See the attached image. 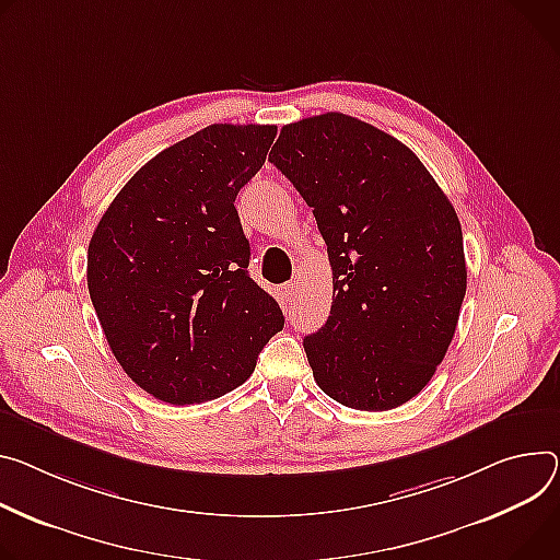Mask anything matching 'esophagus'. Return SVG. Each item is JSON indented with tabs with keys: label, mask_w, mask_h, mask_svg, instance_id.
Listing matches in <instances>:
<instances>
[{
	"label": "esophagus",
	"mask_w": 560,
	"mask_h": 560,
	"mask_svg": "<svg viewBox=\"0 0 560 560\" xmlns=\"http://www.w3.org/2000/svg\"><path fill=\"white\" fill-rule=\"evenodd\" d=\"M279 292H281V296H283V301H285V303H290V301L294 299V294L299 292V288H296V283L288 281V283H283V285L279 288Z\"/></svg>",
	"instance_id": "obj_1"
}]
</instances>
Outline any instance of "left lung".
I'll list each match as a JSON object with an SVG mask.
<instances>
[{
    "label": "left lung",
    "mask_w": 560,
    "mask_h": 560,
    "mask_svg": "<svg viewBox=\"0 0 560 560\" xmlns=\"http://www.w3.org/2000/svg\"><path fill=\"white\" fill-rule=\"evenodd\" d=\"M270 163L328 245L330 317L303 339L315 382L358 411L401 406L444 360L467 292L453 206L409 147L346 114L285 125Z\"/></svg>",
    "instance_id": "obj_1"
}]
</instances>
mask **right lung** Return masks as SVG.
Here are the masks:
<instances>
[{
  "mask_svg": "<svg viewBox=\"0 0 560 560\" xmlns=\"http://www.w3.org/2000/svg\"><path fill=\"white\" fill-rule=\"evenodd\" d=\"M277 136L272 125H210L140 167L100 219L86 283L122 371L167 404L241 386L283 328L247 275L234 208Z\"/></svg>",
  "mask_w": 560,
  "mask_h": 560,
  "instance_id": "right-lung-1",
  "label": "right lung"
}]
</instances>
